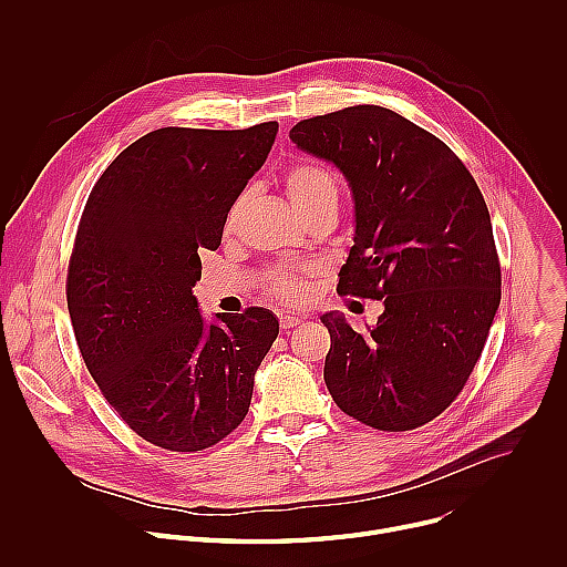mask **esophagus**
Masks as SVG:
<instances>
[{
  "label": "esophagus",
  "instance_id": "1",
  "mask_svg": "<svg viewBox=\"0 0 567 567\" xmlns=\"http://www.w3.org/2000/svg\"><path fill=\"white\" fill-rule=\"evenodd\" d=\"M302 320H305L302 316H296V313H285V316H280V328H282V332H289V330L298 328Z\"/></svg>",
  "mask_w": 567,
  "mask_h": 567
}]
</instances>
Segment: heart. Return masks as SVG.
Instances as JSON below:
<instances>
[{"label": "heart", "mask_w": 567, "mask_h": 567, "mask_svg": "<svg viewBox=\"0 0 567 567\" xmlns=\"http://www.w3.org/2000/svg\"><path fill=\"white\" fill-rule=\"evenodd\" d=\"M285 193H287L291 206L296 208V213L300 217L309 215L318 206L339 204V188H337V182H334L332 173L326 166L316 164V161H300V164H293L287 171ZM245 199L247 197L241 195L233 204V208L226 217V230H233L241 208H245ZM267 287L278 300H285V302L302 300L307 289H309L302 274L296 271V269H287V267H278V269L269 271Z\"/></svg>", "instance_id": "b5f03b06"}]
</instances>
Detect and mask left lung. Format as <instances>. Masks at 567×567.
Here are the masks:
<instances>
[{
  "mask_svg": "<svg viewBox=\"0 0 567 567\" xmlns=\"http://www.w3.org/2000/svg\"><path fill=\"white\" fill-rule=\"evenodd\" d=\"M289 138L352 193L354 247L337 291L383 302L365 332L339 311L320 316L328 390L365 426L417 429L460 394L501 305L487 204L449 145L379 105L300 121Z\"/></svg>",
  "mask_w": 567,
  "mask_h": 567,
  "instance_id": "8db88e82",
  "label": "left lung"
}]
</instances>
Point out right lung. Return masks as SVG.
Masks as SVG:
<instances>
[{
  "instance_id": "add662e5",
  "label": "right lung",
  "mask_w": 567,
  "mask_h": 567,
  "mask_svg": "<svg viewBox=\"0 0 567 567\" xmlns=\"http://www.w3.org/2000/svg\"><path fill=\"white\" fill-rule=\"evenodd\" d=\"M278 123L161 127L127 145L80 219L66 307L85 365L145 442L202 451L247 417L256 372L278 337L274 311L215 313L193 296L199 254L262 168Z\"/></svg>"
}]
</instances>
